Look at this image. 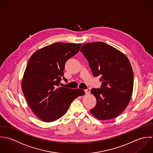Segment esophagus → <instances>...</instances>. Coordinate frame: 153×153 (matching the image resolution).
Here are the masks:
<instances>
[{"instance_id": "obj_1", "label": "esophagus", "mask_w": 153, "mask_h": 153, "mask_svg": "<svg viewBox=\"0 0 153 153\" xmlns=\"http://www.w3.org/2000/svg\"><path fill=\"white\" fill-rule=\"evenodd\" d=\"M90 92H91V89H90V88H88V89L85 90V94H89V93H90Z\"/></svg>"}]
</instances>
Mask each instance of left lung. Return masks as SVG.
Returning a JSON list of instances; mask_svg holds the SVG:
<instances>
[{
    "mask_svg": "<svg viewBox=\"0 0 153 153\" xmlns=\"http://www.w3.org/2000/svg\"><path fill=\"white\" fill-rule=\"evenodd\" d=\"M93 75L101 76L100 88L91 91L97 104L91 113L100 120L114 118L127 107L132 93L133 71L127 57L108 44H84L81 48Z\"/></svg>",
    "mask_w": 153,
    "mask_h": 153,
    "instance_id": "left-lung-1",
    "label": "left lung"
}]
</instances>
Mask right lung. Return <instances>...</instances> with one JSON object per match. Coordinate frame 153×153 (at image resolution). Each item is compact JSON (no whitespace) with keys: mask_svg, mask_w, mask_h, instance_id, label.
Wrapping results in <instances>:
<instances>
[{"mask_svg":"<svg viewBox=\"0 0 153 153\" xmlns=\"http://www.w3.org/2000/svg\"><path fill=\"white\" fill-rule=\"evenodd\" d=\"M81 44L56 42L36 51L25 69L22 89L35 114L45 122L56 121L65 114L72 102L84 95L79 89L59 87L66 62L76 55Z\"/></svg>","mask_w":153,"mask_h":153,"instance_id":"add662e5","label":"right lung"}]
</instances>
